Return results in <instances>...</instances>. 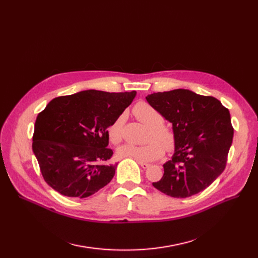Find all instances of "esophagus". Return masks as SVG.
<instances>
[{
	"label": "esophagus",
	"mask_w": 258,
	"mask_h": 258,
	"mask_svg": "<svg viewBox=\"0 0 258 258\" xmlns=\"http://www.w3.org/2000/svg\"><path fill=\"white\" fill-rule=\"evenodd\" d=\"M138 163L140 164V166H141L142 168H147V167H150V164H148V163H144V162H138Z\"/></svg>",
	"instance_id": "obj_1"
}]
</instances>
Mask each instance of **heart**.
<instances>
[{
    "label": "heart",
    "instance_id": "b5f03b06",
    "mask_svg": "<svg viewBox=\"0 0 258 258\" xmlns=\"http://www.w3.org/2000/svg\"><path fill=\"white\" fill-rule=\"evenodd\" d=\"M136 117L150 126L144 145L123 144L117 148V156L121 159H134L138 162H151L163 156L164 150L171 152L175 146V133L172 127L164 124V117L157 108L147 102H139L134 108ZM124 124V115H119L108 124L106 132L110 141L114 144L122 140V130Z\"/></svg>",
    "mask_w": 258,
    "mask_h": 258
}]
</instances>
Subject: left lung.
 <instances>
[{"instance_id":"1","label":"left lung","mask_w":258,"mask_h":258,"mask_svg":"<svg viewBox=\"0 0 258 258\" xmlns=\"http://www.w3.org/2000/svg\"><path fill=\"white\" fill-rule=\"evenodd\" d=\"M147 102L172 123L174 154L153 183L172 198H188L211 185L224 171L233 139L227 107L212 96L177 89L148 95Z\"/></svg>"}]
</instances>
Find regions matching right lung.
Wrapping results in <instances>:
<instances>
[{"label": "right lung", "instance_id": "obj_1", "mask_svg": "<svg viewBox=\"0 0 258 258\" xmlns=\"http://www.w3.org/2000/svg\"><path fill=\"white\" fill-rule=\"evenodd\" d=\"M137 92L96 90L52 99L37 115L32 150L46 183L62 196L88 198L110 183L106 128L132 103Z\"/></svg>", "mask_w": 258, "mask_h": 258}]
</instances>
